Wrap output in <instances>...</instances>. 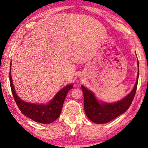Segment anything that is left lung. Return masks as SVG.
I'll return each mask as SVG.
<instances>
[{"instance_id": "obj_1", "label": "left lung", "mask_w": 148, "mask_h": 148, "mask_svg": "<svg viewBox=\"0 0 148 148\" xmlns=\"http://www.w3.org/2000/svg\"><path fill=\"white\" fill-rule=\"evenodd\" d=\"M138 72L136 84L131 92L121 100L114 102H107L98 99L92 91L83 85L81 89L84 95V109L90 120L97 124H103L112 121L127 111L130 106L136 92L139 67L137 60Z\"/></svg>"}]
</instances>
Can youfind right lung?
<instances>
[{"label": "right lung", "mask_w": 148, "mask_h": 148, "mask_svg": "<svg viewBox=\"0 0 148 148\" xmlns=\"http://www.w3.org/2000/svg\"><path fill=\"white\" fill-rule=\"evenodd\" d=\"M11 62L10 64L9 80L12 95L16 103L23 114L33 121L40 123L49 124L57 119L62 111V106L68 92L73 88V84H69L56 93L53 98L46 103H35L24 101L16 92L11 74Z\"/></svg>", "instance_id": "add662e5"}]
</instances>
